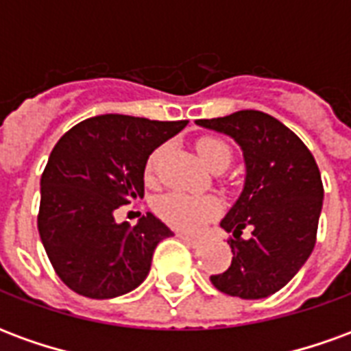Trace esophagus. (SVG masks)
Returning <instances> with one entry per match:
<instances>
[{"instance_id":"obj_1","label":"esophagus","mask_w":351,"mask_h":351,"mask_svg":"<svg viewBox=\"0 0 351 351\" xmlns=\"http://www.w3.org/2000/svg\"><path fill=\"white\" fill-rule=\"evenodd\" d=\"M178 239H182L184 243L190 244V246H193V248H197L199 244H201V239H197V237H191V235H184V233H178Z\"/></svg>"}]
</instances>
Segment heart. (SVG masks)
Masks as SVG:
<instances>
[{
  "label": "heart",
  "mask_w": 351,
  "mask_h": 351,
  "mask_svg": "<svg viewBox=\"0 0 351 351\" xmlns=\"http://www.w3.org/2000/svg\"><path fill=\"white\" fill-rule=\"evenodd\" d=\"M195 150H197L201 161L210 171H223L231 161V148L221 138H197ZM163 154H165V146H160L150 154L148 163H146L148 178L154 176ZM218 210H220V203L213 195H188V193H180V191L167 193L158 199V203H156V213L161 220H165L169 226L182 229V231H197L206 221L213 220Z\"/></svg>",
  "instance_id": "b5f03b06"
}]
</instances>
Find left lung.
Here are the masks:
<instances>
[{
	"mask_svg": "<svg viewBox=\"0 0 351 351\" xmlns=\"http://www.w3.org/2000/svg\"><path fill=\"white\" fill-rule=\"evenodd\" d=\"M197 125L235 138L246 163L241 197L220 226L233 233V259L210 282L221 293L263 299L299 272L314 250L324 184L314 156L284 123L261 110H239ZM252 235L243 239L242 229Z\"/></svg>",
	"mask_w": 351,
	"mask_h": 351,
	"instance_id": "left-lung-1",
	"label": "left lung"
}]
</instances>
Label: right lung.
Instances as JSON below:
<instances>
[{
    "instance_id": "add662e5",
    "label": "right lung",
    "mask_w": 351,
    "mask_h": 351,
    "mask_svg": "<svg viewBox=\"0 0 351 351\" xmlns=\"http://www.w3.org/2000/svg\"><path fill=\"white\" fill-rule=\"evenodd\" d=\"M188 125L101 114L77 123L50 152L41 176L37 228L65 286L90 299L130 293L148 276L173 231L148 213L131 228L114 210L145 195L148 156Z\"/></svg>"
}]
</instances>
